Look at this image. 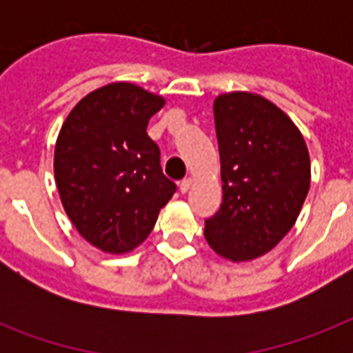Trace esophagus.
<instances>
[{
    "instance_id": "34e87169",
    "label": "esophagus",
    "mask_w": 353,
    "mask_h": 353,
    "mask_svg": "<svg viewBox=\"0 0 353 353\" xmlns=\"http://www.w3.org/2000/svg\"><path fill=\"white\" fill-rule=\"evenodd\" d=\"M192 179L190 177H187V179H183L181 183H179V190H181L183 194H187L188 190H190V187H192Z\"/></svg>"
}]
</instances>
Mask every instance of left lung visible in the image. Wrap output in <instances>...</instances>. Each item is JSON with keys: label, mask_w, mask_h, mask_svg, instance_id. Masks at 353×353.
Returning <instances> with one entry per match:
<instances>
[{"label": "left lung", "mask_w": 353, "mask_h": 353, "mask_svg": "<svg viewBox=\"0 0 353 353\" xmlns=\"http://www.w3.org/2000/svg\"><path fill=\"white\" fill-rule=\"evenodd\" d=\"M214 124L223 201L205 221V240L225 260L251 262L295 225L312 183L310 152L295 122L251 91L216 97Z\"/></svg>", "instance_id": "obj_1"}]
</instances>
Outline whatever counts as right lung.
Returning a JSON list of instances; mask_svg holds the SVG:
<instances>
[{
    "mask_svg": "<svg viewBox=\"0 0 353 353\" xmlns=\"http://www.w3.org/2000/svg\"><path fill=\"white\" fill-rule=\"evenodd\" d=\"M165 97L132 82L91 91L69 112L54 146V181L63 210L88 243L126 254L154 229L176 192L148 137Z\"/></svg>",
    "mask_w": 353,
    "mask_h": 353,
    "instance_id": "obj_1",
    "label": "right lung"
}]
</instances>
